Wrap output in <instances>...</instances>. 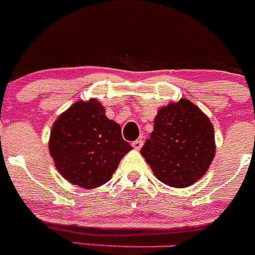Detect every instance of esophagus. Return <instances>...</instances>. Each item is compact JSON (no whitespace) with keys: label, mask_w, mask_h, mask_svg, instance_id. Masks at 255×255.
Returning a JSON list of instances; mask_svg holds the SVG:
<instances>
[{"label":"esophagus","mask_w":255,"mask_h":255,"mask_svg":"<svg viewBox=\"0 0 255 255\" xmlns=\"http://www.w3.org/2000/svg\"><path fill=\"white\" fill-rule=\"evenodd\" d=\"M132 147L134 148V149H140V148L143 147V140L142 139H137L134 140V142H132Z\"/></svg>","instance_id":"esophagus-1"}]
</instances>
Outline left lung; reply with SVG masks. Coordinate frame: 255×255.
<instances>
[{
  "instance_id": "1",
  "label": "left lung",
  "mask_w": 255,
  "mask_h": 255,
  "mask_svg": "<svg viewBox=\"0 0 255 255\" xmlns=\"http://www.w3.org/2000/svg\"><path fill=\"white\" fill-rule=\"evenodd\" d=\"M140 154L162 183L189 187L212 164L216 154L214 128L196 105L182 98L158 111L154 129Z\"/></svg>"
}]
</instances>
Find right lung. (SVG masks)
Returning a JSON list of instances; mask_svg holds the SVG:
<instances>
[{
  "instance_id": "1",
  "label": "right lung",
  "mask_w": 255,
  "mask_h": 255,
  "mask_svg": "<svg viewBox=\"0 0 255 255\" xmlns=\"http://www.w3.org/2000/svg\"><path fill=\"white\" fill-rule=\"evenodd\" d=\"M97 100L77 101L52 126L49 153L58 172L75 185L92 189L112 178L132 149L118 123Z\"/></svg>"
}]
</instances>
